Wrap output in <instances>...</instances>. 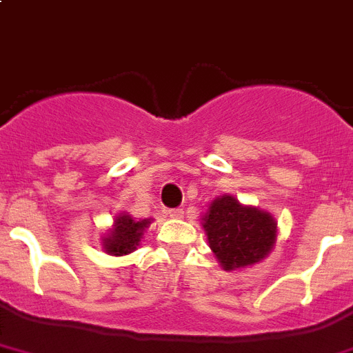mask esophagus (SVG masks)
Returning a JSON list of instances; mask_svg holds the SVG:
<instances>
[{"label": "esophagus", "mask_w": 353, "mask_h": 353, "mask_svg": "<svg viewBox=\"0 0 353 353\" xmlns=\"http://www.w3.org/2000/svg\"><path fill=\"white\" fill-rule=\"evenodd\" d=\"M185 212L181 208H174V210H168V217L172 219H183Z\"/></svg>", "instance_id": "obj_1"}]
</instances>
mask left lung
Returning a JSON list of instances; mask_svg holds the SVG:
<instances>
[{
	"label": "left lung",
	"mask_w": 353,
	"mask_h": 353,
	"mask_svg": "<svg viewBox=\"0 0 353 353\" xmlns=\"http://www.w3.org/2000/svg\"><path fill=\"white\" fill-rule=\"evenodd\" d=\"M208 244L226 271L248 268L271 253L276 221L256 206H244L233 195L213 199L203 217Z\"/></svg>",
	"instance_id": "8db88e82"
}]
</instances>
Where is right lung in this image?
Here are the masks:
<instances>
[{"label":"right lung","mask_w":353,"mask_h":353,"mask_svg":"<svg viewBox=\"0 0 353 353\" xmlns=\"http://www.w3.org/2000/svg\"><path fill=\"white\" fill-rule=\"evenodd\" d=\"M150 222H152L150 219L134 221L127 213H121V215L114 217L112 228L108 232V235L102 236L103 251L108 254H114V256L132 253L140 245L143 232L150 226Z\"/></svg>","instance_id":"add662e5"}]
</instances>
